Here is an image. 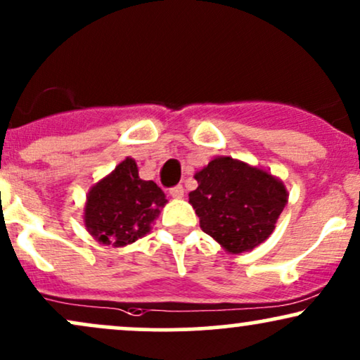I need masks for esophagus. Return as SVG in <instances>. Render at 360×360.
Here are the masks:
<instances>
[{"instance_id": "esophagus-1", "label": "esophagus", "mask_w": 360, "mask_h": 360, "mask_svg": "<svg viewBox=\"0 0 360 360\" xmlns=\"http://www.w3.org/2000/svg\"><path fill=\"white\" fill-rule=\"evenodd\" d=\"M169 196L171 198H174V199H181L184 196V188L181 184H177V186H172L171 189H169Z\"/></svg>"}]
</instances>
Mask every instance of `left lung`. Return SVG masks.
Here are the masks:
<instances>
[{
  "instance_id": "8db88e82",
  "label": "left lung",
  "mask_w": 360,
  "mask_h": 360,
  "mask_svg": "<svg viewBox=\"0 0 360 360\" xmlns=\"http://www.w3.org/2000/svg\"><path fill=\"white\" fill-rule=\"evenodd\" d=\"M189 193L199 224L229 253H243L266 240L287 205V189L258 167L216 158L196 172Z\"/></svg>"
}]
</instances>
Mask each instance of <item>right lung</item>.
Instances as JSON below:
<instances>
[{
  "label": "right lung",
  "instance_id": "right-lung-1",
  "mask_svg": "<svg viewBox=\"0 0 360 360\" xmlns=\"http://www.w3.org/2000/svg\"><path fill=\"white\" fill-rule=\"evenodd\" d=\"M166 202L161 188L141 179L136 161L127 158L90 189L85 226L102 245L125 246L150 231V223Z\"/></svg>",
  "mask_w": 360,
  "mask_h": 360
}]
</instances>
